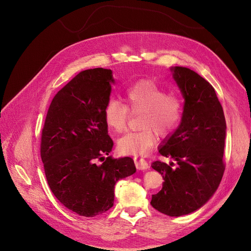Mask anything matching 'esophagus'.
I'll return each mask as SVG.
<instances>
[{"instance_id": "1", "label": "esophagus", "mask_w": 251, "mask_h": 251, "mask_svg": "<svg viewBox=\"0 0 251 251\" xmlns=\"http://www.w3.org/2000/svg\"><path fill=\"white\" fill-rule=\"evenodd\" d=\"M134 163L138 170H148L150 168L149 163L146 160L140 159V157H138V156L134 157Z\"/></svg>"}]
</instances>
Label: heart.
Wrapping results in <instances>:
<instances>
[{"label":"heart","mask_w":251,"mask_h":251,"mask_svg":"<svg viewBox=\"0 0 251 251\" xmlns=\"http://www.w3.org/2000/svg\"><path fill=\"white\" fill-rule=\"evenodd\" d=\"M125 102L111 99L103 108V119L107 126L116 133L126 129L129 111L139 114V126L135 132H129L118 140L122 153L143 155L149 153L157 141L158 132L167 136L179 126L183 116L182 99L167 91L149 79H141L125 91Z\"/></svg>","instance_id":"b5f03b06"}]
</instances>
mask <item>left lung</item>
I'll list each match as a JSON object with an SVG mask.
<instances>
[{"mask_svg": "<svg viewBox=\"0 0 251 251\" xmlns=\"http://www.w3.org/2000/svg\"><path fill=\"white\" fill-rule=\"evenodd\" d=\"M184 100L182 120L159 152L176 162L155 161L151 167L164 179L151 204L170 217L188 215L201 207L218 189L225 171L226 120L215 88L185 67L171 68Z\"/></svg>", "mask_w": 251, "mask_h": 251, "instance_id": "obj_1", "label": "left lung"}]
</instances>
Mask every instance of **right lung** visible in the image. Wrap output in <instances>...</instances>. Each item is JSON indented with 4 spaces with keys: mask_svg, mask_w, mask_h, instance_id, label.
I'll list each match as a JSON object with an SVG mask.
<instances>
[{
    "mask_svg": "<svg viewBox=\"0 0 251 251\" xmlns=\"http://www.w3.org/2000/svg\"><path fill=\"white\" fill-rule=\"evenodd\" d=\"M113 82L110 69L78 73L52 99L42 131L49 186L65 207L82 217L107 212L116 182L136 172L129 156L105 157L114 146L103 119Z\"/></svg>",
    "mask_w": 251,
    "mask_h": 251,
    "instance_id": "add662e5",
    "label": "right lung"
}]
</instances>
